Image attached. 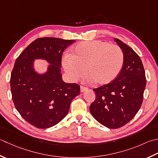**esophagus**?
I'll return each instance as SVG.
<instances>
[{"instance_id":"obj_1","label":"esophagus","mask_w":158,"mask_h":158,"mask_svg":"<svg viewBox=\"0 0 158 158\" xmlns=\"http://www.w3.org/2000/svg\"><path fill=\"white\" fill-rule=\"evenodd\" d=\"M80 88H81V92H85V91H86V90H88V88H85V87H83V86H81V87H80Z\"/></svg>"}]
</instances>
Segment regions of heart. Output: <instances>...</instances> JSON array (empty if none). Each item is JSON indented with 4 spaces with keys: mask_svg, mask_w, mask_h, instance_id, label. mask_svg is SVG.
Instances as JSON below:
<instances>
[{
    "mask_svg": "<svg viewBox=\"0 0 158 158\" xmlns=\"http://www.w3.org/2000/svg\"><path fill=\"white\" fill-rule=\"evenodd\" d=\"M125 61L120 46L101 40L80 42L63 59V67L71 81L83 75L89 82L102 86L114 81L120 75Z\"/></svg>",
    "mask_w": 158,
    "mask_h": 158,
    "instance_id": "obj_1",
    "label": "heart"
}]
</instances>
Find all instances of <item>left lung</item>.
<instances>
[{
	"label": "left lung",
	"mask_w": 158,
	"mask_h": 158,
	"mask_svg": "<svg viewBox=\"0 0 158 158\" xmlns=\"http://www.w3.org/2000/svg\"><path fill=\"white\" fill-rule=\"evenodd\" d=\"M124 52L125 61L118 77L93 90L97 97L89 106L92 116L110 129L124 126L140 110L146 87V77L140 57L121 40L114 39Z\"/></svg>",
	"instance_id": "1"
}]
</instances>
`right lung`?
<instances>
[{"instance_id": "1", "label": "right lung", "mask_w": 158, "mask_h": 158, "mask_svg": "<svg viewBox=\"0 0 158 158\" xmlns=\"http://www.w3.org/2000/svg\"><path fill=\"white\" fill-rule=\"evenodd\" d=\"M75 42L57 38H38L15 61L10 79L12 99L21 116L37 128H49L60 123L69 112L71 101L79 94L80 86L64 82L60 69L64 51ZM36 58L50 64L44 74L34 70Z\"/></svg>"}]
</instances>
